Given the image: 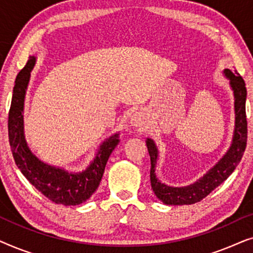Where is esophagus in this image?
Instances as JSON below:
<instances>
[{"label": "esophagus", "instance_id": "obj_1", "mask_svg": "<svg viewBox=\"0 0 253 253\" xmlns=\"http://www.w3.org/2000/svg\"><path fill=\"white\" fill-rule=\"evenodd\" d=\"M130 124L132 126L136 127H141L144 126V114L141 112H137L134 113L132 116H131L130 120Z\"/></svg>", "mask_w": 253, "mask_h": 253}]
</instances>
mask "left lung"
Returning a JSON list of instances; mask_svg holds the SVG:
<instances>
[{
	"label": "left lung",
	"mask_w": 253,
	"mask_h": 253,
	"mask_svg": "<svg viewBox=\"0 0 253 253\" xmlns=\"http://www.w3.org/2000/svg\"><path fill=\"white\" fill-rule=\"evenodd\" d=\"M223 75L229 81L230 88L234 94L235 126L233 139L223 157L209 171H206V174H204L192 184L186 186H170L162 183L155 174L159 159L158 147L152 138H146V146L151 158L150 178L152 190L157 198L166 205H191L200 202L229 177L243 157L248 137L247 115H245L247 87L243 78L237 74L236 70L233 72L229 69H224Z\"/></svg>",
	"instance_id": "left-lung-1"
}]
</instances>
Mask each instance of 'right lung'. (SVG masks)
Returning a JSON list of instances; mask_svg holds the SVG:
<instances>
[{
  "label": "right lung",
  "instance_id": "1",
  "mask_svg": "<svg viewBox=\"0 0 253 253\" xmlns=\"http://www.w3.org/2000/svg\"><path fill=\"white\" fill-rule=\"evenodd\" d=\"M36 63L37 56L31 55L15 81L8 121L9 143L13 159L27 181L51 202L64 206L79 205L98 189L107 161L120 143V133L112 134L100 144L94 159L83 171H69L40 160L31 151L24 133V103L31 71Z\"/></svg>",
  "mask_w": 253,
  "mask_h": 253
}]
</instances>
